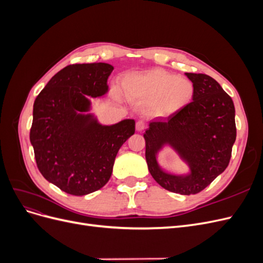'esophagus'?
I'll return each mask as SVG.
<instances>
[{"label": "esophagus", "mask_w": 263, "mask_h": 263, "mask_svg": "<svg viewBox=\"0 0 263 263\" xmlns=\"http://www.w3.org/2000/svg\"><path fill=\"white\" fill-rule=\"evenodd\" d=\"M145 127H146V124H145V122H142V121H138V122L136 123V130H137V132H141V130H144V129H145Z\"/></svg>", "instance_id": "obj_1"}]
</instances>
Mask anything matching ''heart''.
Segmentation results:
<instances>
[{"label": "heart", "mask_w": 263, "mask_h": 263, "mask_svg": "<svg viewBox=\"0 0 263 263\" xmlns=\"http://www.w3.org/2000/svg\"><path fill=\"white\" fill-rule=\"evenodd\" d=\"M125 91L132 102L147 105L150 115L166 117L190 104L194 94V85L185 77H176L156 69L129 76L125 82Z\"/></svg>", "instance_id": "1"}]
</instances>
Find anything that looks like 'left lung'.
<instances>
[{"instance_id":"obj_1","label":"left lung","mask_w":263,"mask_h":263,"mask_svg":"<svg viewBox=\"0 0 263 263\" xmlns=\"http://www.w3.org/2000/svg\"><path fill=\"white\" fill-rule=\"evenodd\" d=\"M194 85L192 102L166 119L149 124L144 137L146 160L158 184L182 195L200 193L225 171L236 140L232 98L208 74L185 73ZM169 143L189 163L191 173L174 176L162 172L156 154Z\"/></svg>"}]
</instances>
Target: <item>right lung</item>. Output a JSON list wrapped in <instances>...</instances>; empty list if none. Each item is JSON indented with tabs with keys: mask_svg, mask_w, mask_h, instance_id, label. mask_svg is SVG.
<instances>
[{
	"mask_svg": "<svg viewBox=\"0 0 263 263\" xmlns=\"http://www.w3.org/2000/svg\"><path fill=\"white\" fill-rule=\"evenodd\" d=\"M113 69L104 62L67 66L34 102L29 139L38 170L68 194L86 195L104 186L119 148L135 134L134 119L103 126L82 114L90 109L87 97L107 92Z\"/></svg>",
	"mask_w": 263,
	"mask_h": 263,
	"instance_id": "1",
	"label": "right lung"
}]
</instances>
